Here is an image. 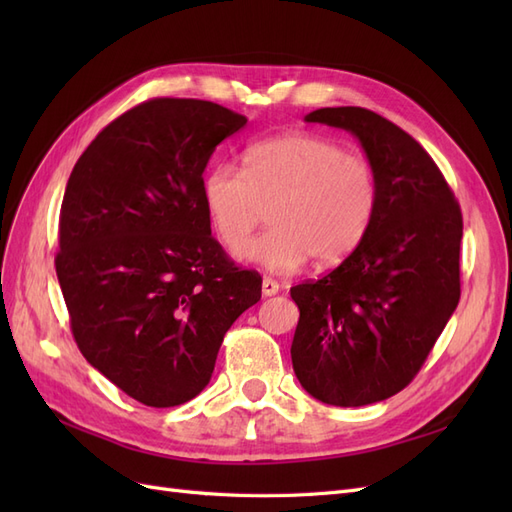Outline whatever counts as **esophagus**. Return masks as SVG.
<instances>
[{"label":"esophagus","instance_id":"1","mask_svg":"<svg viewBox=\"0 0 512 512\" xmlns=\"http://www.w3.org/2000/svg\"><path fill=\"white\" fill-rule=\"evenodd\" d=\"M277 292H280V284L271 280V277H265V280H262V294H265V297H273Z\"/></svg>","mask_w":512,"mask_h":512}]
</instances>
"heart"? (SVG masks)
Wrapping results in <instances>:
<instances>
[{"label":"heart","mask_w":512,"mask_h":512,"mask_svg":"<svg viewBox=\"0 0 512 512\" xmlns=\"http://www.w3.org/2000/svg\"><path fill=\"white\" fill-rule=\"evenodd\" d=\"M378 175L365 156L316 134H282L252 145L245 170L213 166L203 203L226 247H240L270 207L272 228L237 252L275 273L335 267L350 258L378 211Z\"/></svg>","instance_id":"b5f03b06"}]
</instances>
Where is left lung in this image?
Instances as JSON below:
<instances>
[{"instance_id":"left-lung-1","label":"left lung","mask_w":512,"mask_h":512,"mask_svg":"<svg viewBox=\"0 0 512 512\" xmlns=\"http://www.w3.org/2000/svg\"><path fill=\"white\" fill-rule=\"evenodd\" d=\"M305 121L359 138L380 196L359 250L290 288L301 314L292 367L322 404H376L412 382L459 303L461 209L436 162L393 121L361 106L318 108Z\"/></svg>"}]
</instances>
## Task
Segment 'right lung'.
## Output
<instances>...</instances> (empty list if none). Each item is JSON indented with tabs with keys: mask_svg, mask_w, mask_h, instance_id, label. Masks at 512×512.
<instances>
[{
	"mask_svg": "<svg viewBox=\"0 0 512 512\" xmlns=\"http://www.w3.org/2000/svg\"><path fill=\"white\" fill-rule=\"evenodd\" d=\"M247 119L192 98L123 113L74 164L59 213L57 280L89 365L151 408L211 380L226 331L262 277L211 237L203 173Z\"/></svg>",
	"mask_w": 512,
	"mask_h": 512,
	"instance_id": "add662e5",
	"label": "right lung"
}]
</instances>
